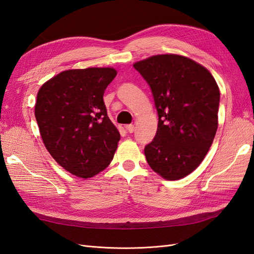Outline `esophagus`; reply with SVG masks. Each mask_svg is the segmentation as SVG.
<instances>
[{
    "instance_id": "obj_1",
    "label": "esophagus",
    "mask_w": 254,
    "mask_h": 254,
    "mask_svg": "<svg viewBox=\"0 0 254 254\" xmlns=\"http://www.w3.org/2000/svg\"><path fill=\"white\" fill-rule=\"evenodd\" d=\"M125 128H126V130H127V131H128L129 133H132V132L134 131V126H133L132 124L126 125V126H125Z\"/></svg>"
}]
</instances>
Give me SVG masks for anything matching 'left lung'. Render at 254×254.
I'll use <instances>...</instances> for the list:
<instances>
[{
    "instance_id": "8db88e82",
    "label": "left lung",
    "mask_w": 254,
    "mask_h": 254,
    "mask_svg": "<svg viewBox=\"0 0 254 254\" xmlns=\"http://www.w3.org/2000/svg\"><path fill=\"white\" fill-rule=\"evenodd\" d=\"M133 67L149 84L159 117L155 139L144 149L147 163L166 180L182 179L202 162L216 134L219 88L207 68L176 54Z\"/></svg>"
}]
</instances>
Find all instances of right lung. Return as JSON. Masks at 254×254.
<instances>
[{"label": "right lung", "mask_w": 254, "mask_h": 254, "mask_svg": "<svg viewBox=\"0 0 254 254\" xmlns=\"http://www.w3.org/2000/svg\"><path fill=\"white\" fill-rule=\"evenodd\" d=\"M113 67L66 70L38 91L35 117L45 148L65 171L91 178L113 159L121 135L108 118L104 93Z\"/></svg>", "instance_id": "obj_1"}]
</instances>
